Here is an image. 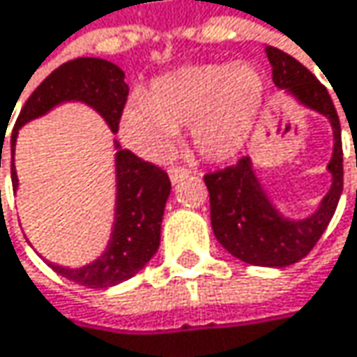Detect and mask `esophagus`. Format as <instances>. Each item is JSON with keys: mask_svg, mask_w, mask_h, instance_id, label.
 I'll return each instance as SVG.
<instances>
[{"mask_svg": "<svg viewBox=\"0 0 357 357\" xmlns=\"http://www.w3.org/2000/svg\"><path fill=\"white\" fill-rule=\"evenodd\" d=\"M190 176V172L185 169V167H172L169 169V179H172V183L176 185L178 181H181L183 178H188Z\"/></svg>", "mask_w": 357, "mask_h": 357, "instance_id": "1", "label": "esophagus"}]
</instances>
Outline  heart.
Wrapping results in <instances>:
<instances>
[{
  "label": "heart",
  "mask_w": 357,
  "mask_h": 357,
  "mask_svg": "<svg viewBox=\"0 0 357 357\" xmlns=\"http://www.w3.org/2000/svg\"><path fill=\"white\" fill-rule=\"evenodd\" d=\"M266 85L247 63L190 65L135 93L120 116V135L146 159H163L179 128L190 126L196 151L214 163L235 159L264 108Z\"/></svg>",
  "instance_id": "b5f03b06"
}]
</instances>
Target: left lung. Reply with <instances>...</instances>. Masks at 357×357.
<instances>
[{
  "label": "left lung",
  "mask_w": 357,
  "mask_h": 357,
  "mask_svg": "<svg viewBox=\"0 0 357 357\" xmlns=\"http://www.w3.org/2000/svg\"><path fill=\"white\" fill-rule=\"evenodd\" d=\"M272 65V82L301 106L321 114L333 130V153L327 163L331 188L319 206L305 218L282 214L268 196L251 157L237 165L204 176L211 194V222L214 237L233 257L261 268H286L301 261L325 233L343 190V151L340 116L325 85L290 54L266 47Z\"/></svg>",
  "instance_id": "8db88e82"
}]
</instances>
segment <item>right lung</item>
Segmentation results:
<instances>
[{
	"mask_svg": "<svg viewBox=\"0 0 357 357\" xmlns=\"http://www.w3.org/2000/svg\"><path fill=\"white\" fill-rule=\"evenodd\" d=\"M128 85L124 71L106 59L82 56L63 63L40 83L24 108L12 132V183L17 190L16 155L17 132L24 124L49 114L67 102H82L100 114L108 128L118 132V122L126 104ZM8 130V126H6ZM6 132L1 130V139ZM3 149V145H1ZM0 149V165H1ZM116 202L110 241L106 249L82 268H65L47 261L63 278L87 288H110L141 272L157 253L161 241V220L172 181L163 169L139 159L114 141Z\"/></svg>",
	"mask_w": 357,
	"mask_h": 357,
	"instance_id": "add662e5",
	"label": "right lung"
}]
</instances>
